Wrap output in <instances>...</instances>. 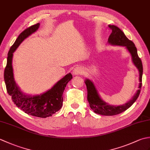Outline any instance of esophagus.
I'll return each instance as SVG.
<instances>
[{
    "mask_svg": "<svg viewBox=\"0 0 150 150\" xmlns=\"http://www.w3.org/2000/svg\"><path fill=\"white\" fill-rule=\"evenodd\" d=\"M84 73V69H82L81 67H76V68L73 69V75H81Z\"/></svg>",
    "mask_w": 150,
    "mask_h": 150,
    "instance_id": "obj_1",
    "label": "esophagus"
}]
</instances>
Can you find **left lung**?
<instances>
[{
    "label": "left lung",
    "mask_w": 150,
    "mask_h": 150,
    "mask_svg": "<svg viewBox=\"0 0 150 150\" xmlns=\"http://www.w3.org/2000/svg\"><path fill=\"white\" fill-rule=\"evenodd\" d=\"M109 27L112 30V32L108 38V42L111 45L125 46L128 49L129 52L132 55L133 64L139 69L140 84L139 90L131 100L123 105H121V106H110L102 100L98 95L93 82L89 79H86L85 81V84L86 85L88 91L87 99L90 104L91 109L93 110L95 113L106 116L115 115L121 113L128 109L130 106H132V105L137 99L139 94L141 93L143 72L142 61L138 55L137 50V47L134 43L132 40H129L125 35V34L123 33V31L117 26H114V25H109Z\"/></svg>",
    "instance_id": "8db88e82"
}]
</instances>
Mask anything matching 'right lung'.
<instances>
[{"instance_id": "obj_1", "label": "right lung", "mask_w": 150, "mask_h": 150, "mask_svg": "<svg viewBox=\"0 0 150 150\" xmlns=\"http://www.w3.org/2000/svg\"><path fill=\"white\" fill-rule=\"evenodd\" d=\"M39 25V23H37L24 30L11 46L8 54L4 78L8 93L10 95L16 106L30 115L46 118L52 116L61 108L63 102L62 93L66 84L72 79V75L71 73L67 74L46 93L35 96H29L22 93L16 84L12 68L13 53L22 41L38 30Z\"/></svg>"}]
</instances>
